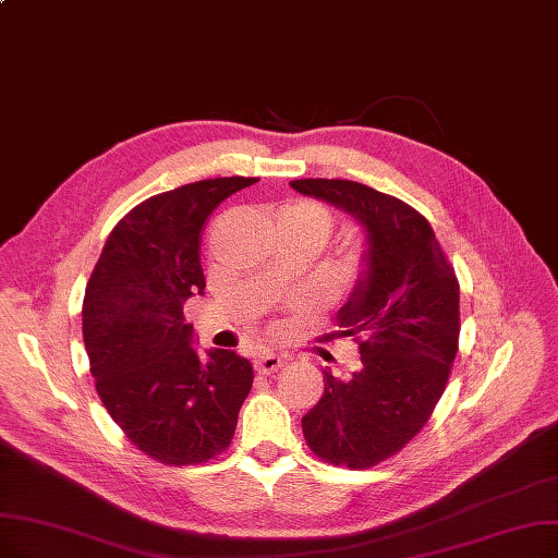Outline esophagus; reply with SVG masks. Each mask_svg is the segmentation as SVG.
I'll use <instances>...</instances> for the list:
<instances>
[{
  "mask_svg": "<svg viewBox=\"0 0 558 558\" xmlns=\"http://www.w3.org/2000/svg\"><path fill=\"white\" fill-rule=\"evenodd\" d=\"M287 365V360L278 353H271V351H264L257 360H255V369L257 374H264V376H271L276 374L278 369H282Z\"/></svg>",
  "mask_w": 558,
  "mask_h": 558,
  "instance_id": "1",
  "label": "esophagus"
}]
</instances>
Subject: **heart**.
<instances>
[{
    "instance_id": "obj_1",
    "label": "heart",
    "mask_w": 558,
    "mask_h": 558,
    "mask_svg": "<svg viewBox=\"0 0 558 558\" xmlns=\"http://www.w3.org/2000/svg\"><path fill=\"white\" fill-rule=\"evenodd\" d=\"M282 228L312 230L314 234H319V239L324 241L332 230V214L322 203L289 201L276 214V230H282ZM347 264L351 266V269H355V266L360 264V253L351 251L349 257H347Z\"/></svg>"
}]
</instances>
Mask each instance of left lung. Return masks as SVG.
<instances>
[{"instance_id":"left-lung-1","label":"left lung","mask_w":558,"mask_h":558,"mask_svg":"<svg viewBox=\"0 0 558 558\" xmlns=\"http://www.w3.org/2000/svg\"><path fill=\"white\" fill-rule=\"evenodd\" d=\"M289 184L367 232L365 271L337 312L360 369L349 378L324 372V397L301 422L326 463L367 470L413 440L445 392L460 332L458 280L430 223L403 201L351 180Z\"/></svg>"}]
</instances>
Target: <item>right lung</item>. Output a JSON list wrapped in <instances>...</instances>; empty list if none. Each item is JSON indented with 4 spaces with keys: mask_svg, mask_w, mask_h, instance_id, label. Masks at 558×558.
I'll list each match as a JSON object with an SVG mask.
<instances>
[{
    "mask_svg": "<svg viewBox=\"0 0 558 558\" xmlns=\"http://www.w3.org/2000/svg\"><path fill=\"white\" fill-rule=\"evenodd\" d=\"M257 178L201 180L143 201L111 230L86 284L84 347L107 413L163 465L223 453L253 385L234 351L193 349L184 303L205 292L207 216Z\"/></svg>",
    "mask_w": 558,
    "mask_h": 558,
    "instance_id": "add662e5",
    "label": "right lung"
}]
</instances>
